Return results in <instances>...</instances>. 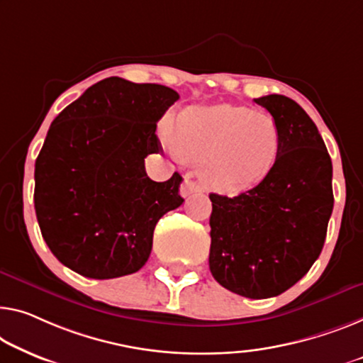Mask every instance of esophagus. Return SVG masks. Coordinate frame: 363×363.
<instances>
[{"label":"esophagus","mask_w":363,"mask_h":363,"mask_svg":"<svg viewBox=\"0 0 363 363\" xmlns=\"http://www.w3.org/2000/svg\"><path fill=\"white\" fill-rule=\"evenodd\" d=\"M200 192H202V186L197 184L196 181H192L191 176H187L186 181H184L181 186V196L189 197V196H192V194H200Z\"/></svg>","instance_id":"1"}]
</instances>
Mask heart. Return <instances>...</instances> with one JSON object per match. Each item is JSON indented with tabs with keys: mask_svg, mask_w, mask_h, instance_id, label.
Instances as JSON below:
<instances>
[{
	"mask_svg": "<svg viewBox=\"0 0 363 363\" xmlns=\"http://www.w3.org/2000/svg\"><path fill=\"white\" fill-rule=\"evenodd\" d=\"M176 161H199V172L210 189L223 194L247 191L266 179L277 163L280 133L266 113L218 104L191 107L161 133Z\"/></svg>",
	"mask_w": 363,
	"mask_h": 363,
	"instance_id": "b5f03b06",
	"label": "heart"
}]
</instances>
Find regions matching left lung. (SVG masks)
<instances>
[{"instance_id":"1","label":"left lung","mask_w":363,"mask_h":363,"mask_svg":"<svg viewBox=\"0 0 363 363\" xmlns=\"http://www.w3.org/2000/svg\"><path fill=\"white\" fill-rule=\"evenodd\" d=\"M277 123L280 151L266 179L236 197L210 194V272L246 298L294 286L320 257L333 213V163L315 122L294 99L259 97Z\"/></svg>"}]
</instances>
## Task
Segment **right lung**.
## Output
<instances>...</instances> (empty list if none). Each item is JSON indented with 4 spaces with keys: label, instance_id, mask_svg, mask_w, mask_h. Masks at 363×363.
<instances>
[{
    "label": "right lung",
    "instance_id": "right-lung-1",
    "mask_svg": "<svg viewBox=\"0 0 363 363\" xmlns=\"http://www.w3.org/2000/svg\"><path fill=\"white\" fill-rule=\"evenodd\" d=\"M179 99L161 84L106 78L58 113L35 160L34 203L47 246L89 279L137 272L158 220L182 205V177L151 181L156 123Z\"/></svg>",
    "mask_w": 363,
    "mask_h": 363
}]
</instances>
